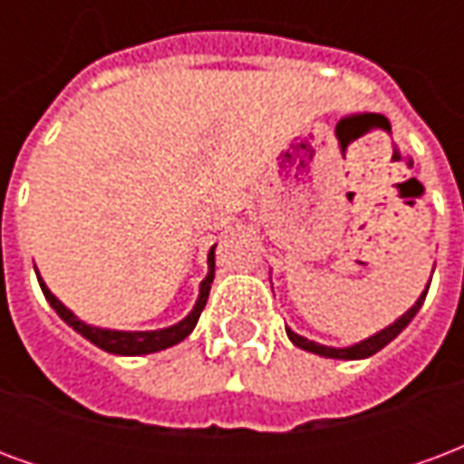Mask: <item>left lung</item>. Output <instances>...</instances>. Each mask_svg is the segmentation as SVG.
Returning <instances> with one entry per match:
<instances>
[{
    "label": "left lung",
    "instance_id": "8db88e82",
    "mask_svg": "<svg viewBox=\"0 0 464 464\" xmlns=\"http://www.w3.org/2000/svg\"><path fill=\"white\" fill-rule=\"evenodd\" d=\"M430 281H432V278H430ZM428 288H430V283L425 285L422 295H420L418 301H415V305H412L410 311L402 313V315H400L398 321L392 323V325L382 328V331L375 333V335H370V338H365V341H360V343H355V345H350V348H331V345H321V343H313V341H308V338L298 335V333H293L291 328H285V333H288V338L293 341V345H298V348L308 350V353H315V355H323V358H335V360L370 358V355H375L378 350L385 348L390 341H395L400 333L408 328V323L412 321V318L418 315L420 308H422V303H425V295H428Z\"/></svg>",
    "mask_w": 464,
    "mask_h": 464
}]
</instances>
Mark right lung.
<instances>
[{"instance_id":"obj_1","label":"right lung","mask_w":464,"mask_h":464,"mask_svg":"<svg viewBox=\"0 0 464 464\" xmlns=\"http://www.w3.org/2000/svg\"><path fill=\"white\" fill-rule=\"evenodd\" d=\"M213 251L216 246L208 253V273L201 281V288H198V301L193 305V311L179 321L176 325H169V328H161V331H109V328H96V325H89V323L79 321L74 313L66 308L64 303L56 298L54 293L46 288V283L42 281V276L36 273L39 278V285H42V293L49 301V305L54 308L56 315L72 325L79 335H84L86 341L94 343L96 348L106 350V353H114V355H149V353H159V350H166L181 343L183 338H188L191 331L196 328V323L201 318V311L206 308V301H208V293H211L213 273H216V258H213ZM36 271V268H34Z\"/></svg>"}]
</instances>
